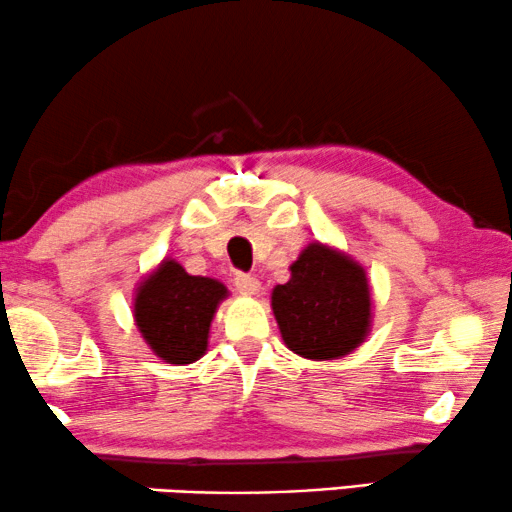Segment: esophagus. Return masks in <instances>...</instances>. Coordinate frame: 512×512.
<instances>
[{"instance_id": "obj_1", "label": "esophagus", "mask_w": 512, "mask_h": 512, "mask_svg": "<svg viewBox=\"0 0 512 512\" xmlns=\"http://www.w3.org/2000/svg\"><path fill=\"white\" fill-rule=\"evenodd\" d=\"M234 285H236V290H239L241 294H246V297H255V294L259 292V280L255 276H250V273H236Z\"/></svg>"}]
</instances>
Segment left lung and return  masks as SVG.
Returning <instances> with one entry per match:
<instances>
[{"label": "left lung", "mask_w": 512, "mask_h": 512, "mask_svg": "<svg viewBox=\"0 0 512 512\" xmlns=\"http://www.w3.org/2000/svg\"><path fill=\"white\" fill-rule=\"evenodd\" d=\"M271 292L287 348L325 362L350 355L371 329V287L364 266L325 243H311Z\"/></svg>", "instance_id": "left-lung-1"}]
</instances>
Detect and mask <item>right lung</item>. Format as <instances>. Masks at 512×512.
<instances>
[{
	"instance_id": "1",
	"label": "right lung",
	"mask_w": 512,
	"mask_h": 512,
	"mask_svg": "<svg viewBox=\"0 0 512 512\" xmlns=\"http://www.w3.org/2000/svg\"><path fill=\"white\" fill-rule=\"evenodd\" d=\"M225 297L220 280L190 276L174 259H164L136 290V327L164 362L192 364L208 348V329Z\"/></svg>"
}]
</instances>
